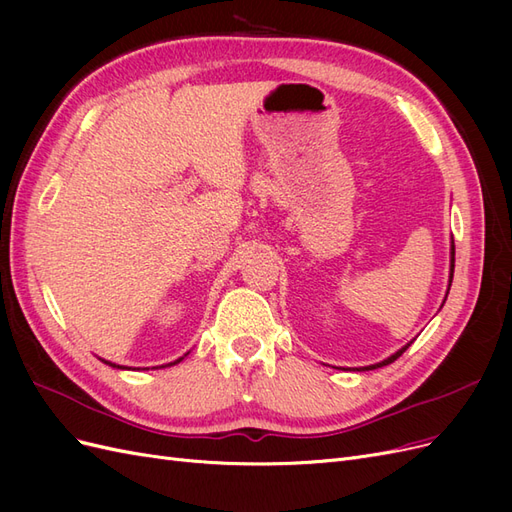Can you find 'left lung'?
<instances>
[{
	"label": "left lung",
	"mask_w": 512,
	"mask_h": 512,
	"mask_svg": "<svg viewBox=\"0 0 512 512\" xmlns=\"http://www.w3.org/2000/svg\"><path fill=\"white\" fill-rule=\"evenodd\" d=\"M453 273H455V243H451V275H448V290H451V282H453ZM448 294V292H446ZM446 301V299H444ZM412 344V342H410ZM410 344H406L404 348L401 350H397L395 354H391L389 359H384V361H380V363H376V365H367V367H359L361 371H369V369H378V367H384V365H389V363H393V361H397L401 354H404L408 348H410Z\"/></svg>",
	"instance_id": "left-lung-1"
}]
</instances>
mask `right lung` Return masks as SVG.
I'll return each instance as SVG.
<instances>
[{
	"label": "right lung",
	"instance_id": "1",
	"mask_svg": "<svg viewBox=\"0 0 512 512\" xmlns=\"http://www.w3.org/2000/svg\"><path fill=\"white\" fill-rule=\"evenodd\" d=\"M179 361H181V359H177L175 363H179ZM104 363H106V365H111V367H119V365H115V363H108V361H104ZM175 363H168V365H175ZM119 369H126V367H119Z\"/></svg>",
	"mask_w": 512,
	"mask_h": 512
}]
</instances>
